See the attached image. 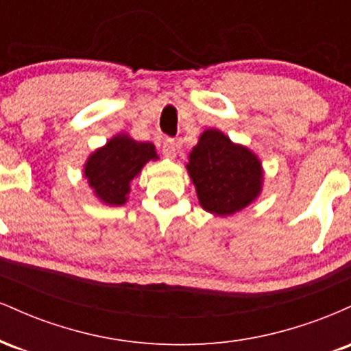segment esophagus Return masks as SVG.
Here are the masks:
<instances>
[{"instance_id":"obj_1","label":"esophagus","mask_w":351,"mask_h":351,"mask_svg":"<svg viewBox=\"0 0 351 351\" xmlns=\"http://www.w3.org/2000/svg\"><path fill=\"white\" fill-rule=\"evenodd\" d=\"M176 150H178V145L173 138H165L163 142V153L165 156H168V158H175L176 156Z\"/></svg>"}]
</instances>
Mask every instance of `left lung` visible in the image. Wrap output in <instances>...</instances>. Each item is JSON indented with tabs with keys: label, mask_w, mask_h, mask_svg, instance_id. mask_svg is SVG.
Returning <instances> with one entry per match:
<instances>
[{
	"label": "left lung",
	"mask_w": 351,
	"mask_h": 351,
	"mask_svg": "<svg viewBox=\"0 0 351 351\" xmlns=\"http://www.w3.org/2000/svg\"><path fill=\"white\" fill-rule=\"evenodd\" d=\"M186 170L201 206L217 216L234 215L249 206L263 189L259 158L216 128L201 134L189 153Z\"/></svg>",
	"instance_id": "obj_1"
}]
</instances>
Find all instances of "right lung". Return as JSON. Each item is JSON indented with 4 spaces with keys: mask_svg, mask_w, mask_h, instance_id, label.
<instances>
[{
    "mask_svg": "<svg viewBox=\"0 0 351 351\" xmlns=\"http://www.w3.org/2000/svg\"><path fill=\"white\" fill-rule=\"evenodd\" d=\"M156 158L155 145L136 142L120 134L88 156L84 176L102 203L122 206L127 203L132 180L142 171L145 163Z\"/></svg>",
    "mask_w": 351,
    "mask_h": 351,
    "instance_id": "1",
    "label": "right lung"
}]
</instances>
